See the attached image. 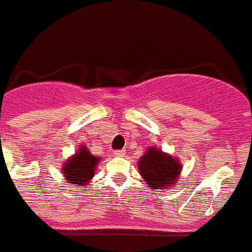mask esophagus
Segmentation results:
<instances>
[{"label":"esophagus","instance_id":"34e87169","mask_svg":"<svg viewBox=\"0 0 252 252\" xmlns=\"http://www.w3.org/2000/svg\"><path fill=\"white\" fill-rule=\"evenodd\" d=\"M124 154H126V151H124V150H115V151H114V155H115V157H124Z\"/></svg>","mask_w":252,"mask_h":252}]
</instances>
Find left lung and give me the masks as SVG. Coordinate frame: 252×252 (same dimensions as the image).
Masks as SVG:
<instances>
[{"mask_svg": "<svg viewBox=\"0 0 252 252\" xmlns=\"http://www.w3.org/2000/svg\"><path fill=\"white\" fill-rule=\"evenodd\" d=\"M138 169L149 189H164L169 184H176L181 171L177 159L164 154L159 149H147L144 157L138 161Z\"/></svg>", "mask_w": 252, "mask_h": 252, "instance_id": "left-lung-1", "label": "left lung"}]
</instances>
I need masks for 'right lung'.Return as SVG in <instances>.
I'll list each match as a JSON object with an SVG mask.
<instances>
[{
	"mask_svg": "<svg viewBox=\"0 0 252 252\" xmlns=\"http://www.w3.org/2000/svg\"><path fill=\"white\" fill-rule=\"evenodd\" d=\"M98 161L99 158L91 154V151L85 146H81L76 154L63 164V176L68 180L69 184L76 186L84 185L94 176Z\"/></svg>",
	"mask_w": 252,
	"mask_h": 252,
	"instance_id": "obj_1",
	"label": "right lung"
}]
</instances>
